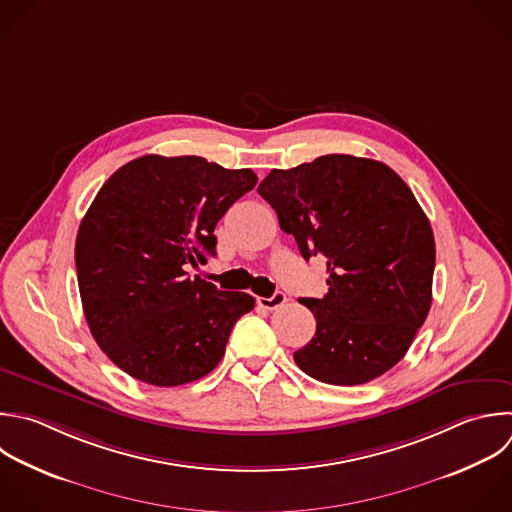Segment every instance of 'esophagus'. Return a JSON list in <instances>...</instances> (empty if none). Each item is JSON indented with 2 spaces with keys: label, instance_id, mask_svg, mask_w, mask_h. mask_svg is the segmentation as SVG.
<instances>
[{
  "label": "esophagus",
  "instance_id": "esophagus-1",
  "mask_svg": "<svg viewBox=\"0 0 512 512\" xmlns=\"http://www.w3.org/2000/svg\"><path fill=\"white\" fill-rule=\"evenodd\" d=\"M284 302H286V294H284V292H274L270 298H264V296L258 298V304H260L262 308H266V310H276V308H280Z\"/></svg>",
  "mask_w": 512,
  "mask_h": 512
}]
</instances>
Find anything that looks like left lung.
Here are the masks:
<instances>
[{"label":"left lung","instance_id":"1","mask_svg":"<svg viewBox=\"0 0 512 512\" xmlns=\"http://www.w3.org/2000/svg\"><path fill=\"white\" fill-rule=\"evenodd\" d=\"M258 194L300 254L324 256L328 292L300 298L316 334L294 352L308 376L364 384L402 360L432 302L434 236L404 180L386 164L346 154L272 170Z\"/></svg>","mask_w":512,"mask_h":512}]
</instances>
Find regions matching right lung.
<instances>
[{
  "label": "right lung",
  "mask_w": 512,
  "mask_h": 512,
  "mask_svg": "<svg viewBox=\"0 0 512 512\" xmlns=\"http://www.w3.org/2000/svg\"><path fill=\"white\" fill-rule=\"evenodd\" d=\"M256 182L248 168L148 154L100 188L76 238L78 286L94 340L126 374L180 386L218 366L254 298L186 266L216 254L218 220Z\"/></svg>",
  "instance_id": "obj_1"
}]
</instances>
